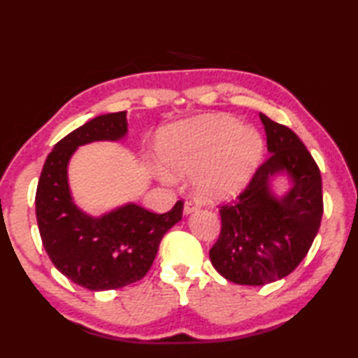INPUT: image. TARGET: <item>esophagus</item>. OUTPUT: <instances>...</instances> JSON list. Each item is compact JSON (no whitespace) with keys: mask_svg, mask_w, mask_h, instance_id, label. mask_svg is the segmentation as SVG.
<instances>
[{"mask_svg":"<svg viewBox=\"0 0 358 358\" xmlns=\"http://www.w3.org/2000/svg\"><path fill=\"white\" fill-rule=\"evenodd\" d=\"M200 209V203H199V200H187L186 203H185V214L186 215H189V214H192V212H195V210H199Z\"/></svg>","mask_w":358,"mask_h":358,"instance_id":"obj_1","label":"esophagus"}]
</instances>
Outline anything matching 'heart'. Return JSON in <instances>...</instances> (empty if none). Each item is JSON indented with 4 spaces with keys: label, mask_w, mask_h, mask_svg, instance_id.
<instances>
[{
    "label": "heart",
    "mask_w": 358,
    "mask_h": 358,
    "mask_svg": "<svg viewBox=\"0 0 358 358\" xmlns=\"http://www.w3.org/2000/svg\"><path fill=\"white\" fill-rule=\"evenodd\" d=\"M158 154L173 173H195L204 199L237 195L252 177L263 154V140L252 127H240L229 115H208L166 127Z\"/></svg>",
    "instance_id": "heart-1"
}]
</instances>
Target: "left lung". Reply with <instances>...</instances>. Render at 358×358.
<instances>
[{
	"label": "left lung",
	"mask_w": 358,
	"mask_h": 358,
	"mask_svg": "<svg viewBox=\"0 0 358 358\" xmlns=\"http://www.w3.org/2000/svg\"><path fill=\"white\" fill-rule=\"evenodd\" d=\"M269 155L232 203L220 206L222 232L210 263L237 285L263 286L289 275L306 257L323 215L322 175L291 129L264 113ZM287 171L293 187L283 199L270 191V177Z\"/></svg>",
	"instance_id": "obj_1"
}]
</instances>
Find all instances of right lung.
Instances as JSON below:
<instances>
[{
  "label": "right lung",
  "mask_w": 358,
  "mask_h": 358,
  "mask_svg": "<svg viewBox=\"0 0 358 358\" xmlns=\"http://www.w3.org/2000/svg\"><path fill=\"white\" fill-rule=\"evenodd\" d=\"M126 134V110L87 121L53 146L38 180L35 212L45 252L63 275L89 291H109L141 280L163 235L183 217L181 200L166 214L129 203L98 218L73 203L67 183L73 152L83 144L117 141Z\"/></svg>",
  "instance_id": "obj_1"
}]
</instances>
